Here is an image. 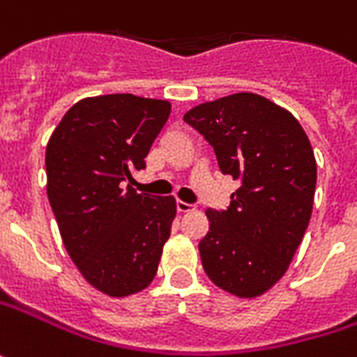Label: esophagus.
Returning a JSON list of instances; mask_svg holds the SVG:
<instances>
[{"mask_svg":"<svg viewBox=\"0 0 357 357\" xmlns=\"http://www.w3.org/2000/svg\"><path fill=\"white\" fill-rule=\"evenodd\" d=\"M176 207H178L179 213H188V211H191V209H193V205H191V203L179 202V199H178V203H176Z\"/></svg>","mask_w":357,"mask_h":357,"instance_id":"esophagus-1","label":"esophagus"}]
</instances>
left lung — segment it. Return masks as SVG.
<instances>
[{
    "label": "left lung",
    "mask_w": 357,
    "mask_h": 357,
    "mask_svg": "<svg viewBox=\"0 0 357 357\" xmlns=\"http://www.w3.org/2000/svg\"><path fill=\"white\" fill-rule=\"evenodd\" d=\"M183 120L239 181L227 209H207L203 271L219 289L255 298L289 268L312 215L316 160L298 120L252 93L191 108Z\"/></svg>",
    "instance_id": "obj_1"
}]
</instances>
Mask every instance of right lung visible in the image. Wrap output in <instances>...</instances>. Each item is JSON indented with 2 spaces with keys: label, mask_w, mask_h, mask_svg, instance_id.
Listing matches in <instances>:
<instances>
[{
  "label": "right lung",
  "mask_w": 357,
  "mask_h": 357,
  "mask_svg": "<svg viewBox=\"0 0 357 357\" xmlns=\"http://www.w3.org/2000/svg\"><path fill=\"white\" fill-rule=\"evenodd\" d=\"M169 110L167 100L134 94L82 98L47 144V195L65 249L108 296H128L154 280L172 231V195L124 188L132 172L146 167Z\"/></svg>",
  "instance_id": "1"
}]
</instances>
